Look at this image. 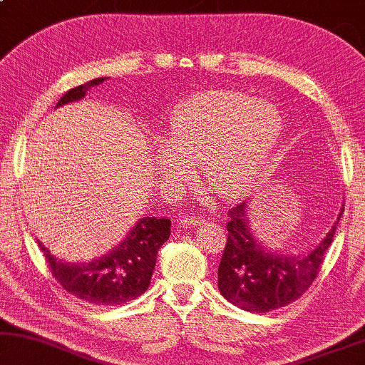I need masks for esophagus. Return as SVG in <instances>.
I'll list each match as a JSON object with an SVG mask.
<instances>
[{
  "label": "esophagus",
  "mask_w": 365,
  "mask_h": 365,
  "mask_svg": "<svg viewBox=\"0 0 365 365\" xmlns=\"http://www.w3.org/2000/svg\"><path fill=\"white\" fill-rule=\"evenodd\" d=\"M205 220L202 217H183L180 218V225L183 228H193V227H198V225H202Z\"/></svg>",
  "instance_id": "obj_1"
}]
</instances>
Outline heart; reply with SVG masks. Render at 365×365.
Segmentation results:
<instances>
[{
    "mask_svg": "<svg viewBox=\"0 0 365 365\" xmlns=\"http://www.w3.org/2000/svg\"><path fill=\"white\" fill-rule=\"evenodd\" d=\"M281 133V114L268 101L245 92L207 91L183 102L168 117L165 145L157 150L158 177L187 182L202 163L205 182L227 200L241 198Z\"/></svg>",
    "mask_w": 365,
    "mask_h": 365,
    "instance_id": "1",
    "label": "heart"
}]
</instances>
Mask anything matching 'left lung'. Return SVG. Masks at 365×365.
Masks as SVG:
<instances>
[{
  "label": "left lung",
  "instance_id": "8db88e82",
  "mask_svg": "<svg viewBox=\"0 0 365 365\" xmlns=\"http://www.w3.org/2000/svg\"><path fill=\"white\" fill-rule=\"evenodd\" d=\"M248 213L250 200L228 212V240L218 266V289L240 309L269 312L291 304L312 284L342 213L314 248L299 255L269 250L261 243L251 230Z\"/></svg>",
  "mask_w": 365,
  "mask_h": 365
}]
</instances>
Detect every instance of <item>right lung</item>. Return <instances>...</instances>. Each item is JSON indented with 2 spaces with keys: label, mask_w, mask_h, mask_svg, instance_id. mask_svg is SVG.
I'll list each match as a JSON object with an SVG mask.
<instances>
[{
  "label": "right lung",
  "mask_w": 365,
  "mask_h": 365,
  "mask_svg": "<svg viewBox=\"0 0 365 365\" xmlns=\"http://www.w3.org/2000/svg\"><path fill=\"white\" fill-rule=\"evenodd\" d=\"M104 81L106 78H97L74 87L61 97L56 107L84 99L87 91ZM170 225L168 218L143 217L115 248L84 263L56 258L43 243H38L53 276L69 294L94 306H120L147 291L158 250L170 238Z\"/></svg>",
  "instance_id": "1"
}]
</instances>
